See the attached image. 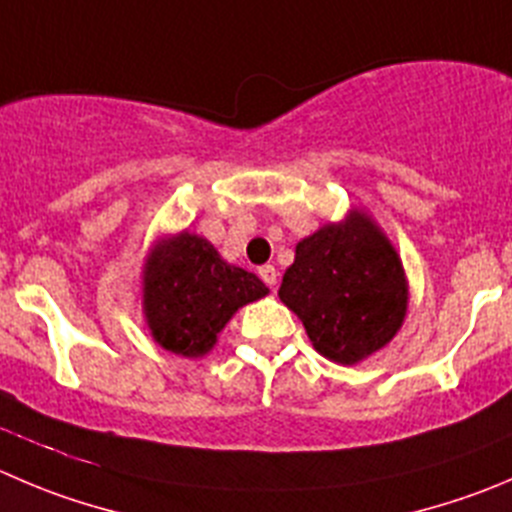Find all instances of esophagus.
Listing matches in <instances>:
<instances>
[{"label": "esophagus", "instance_id": "34e87169", "mask_svg": "<svg viewBox=\"0 0 512 512\" xmlns=\"http://www.w3.org/2000/svg\"><path fill=\"white\" fill-rule=\"evenodd\" d=\"M259 276L266 281V284L274 286L276 279H279V271H276V266L266 264V266H261V269H259Z\"/></svg>", "mask_w": 512, "mask_h": 512}]
</instances>
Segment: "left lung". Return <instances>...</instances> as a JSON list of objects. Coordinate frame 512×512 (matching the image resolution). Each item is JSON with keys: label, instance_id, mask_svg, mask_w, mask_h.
Returning a JSON list of instances; mask_svg holds the SVG:
<instances>
[{"label": "left lung", "instance_id": "8db88e82", "mask_svg": "<svg viewBox=\"0 0 512 512\" xmlns=\"http://www.w3.org/2000/svg\"><path fill=\"white\" fill-rule=\"evenodd\" d=\"M279 299L321 357L352 367L387 347L405 324L410 284L397 248L362 208L296 243Z\"/></svg>", "mask_w": 512, "mask_h": 512}]
</instances>
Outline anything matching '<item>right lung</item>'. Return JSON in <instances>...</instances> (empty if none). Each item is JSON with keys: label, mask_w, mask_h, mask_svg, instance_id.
Listing matches in <instances>:
<instances>
[{"label": "right lung", "mask_w": 512, "mask_h": 512, "mask_svg": "<svg viewBox=\"0 0 512 512\" xmlns=\"http://www.w3.org/2000/svg\"><path fill=\"white\" fill-rule=\"evenodd\" d=\"M140 286L150 337L186 359L206 357L233 314L269 294L259 276L228 264L208 238L188 228L153 243Z\"/></svg>", "instance_id": "right-lung-1"}]
</instances>
